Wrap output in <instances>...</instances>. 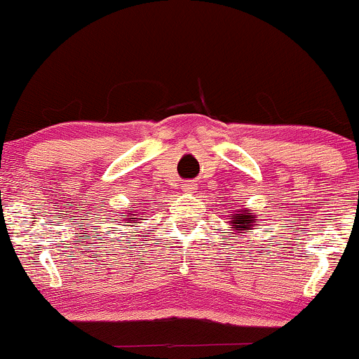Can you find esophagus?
Segmentation results:
<instances>
[{
    "mask_svg": "<svg viewBox=\"0 0 359 359\" xmlns=\"http://www.w3.org/2000/svg\"><path fill=\"white\" fill-rule=\"evenodd\" d=\"M182 189L185 192H192L194 191V184L192 182H185L184 185H182Z\"/></svg>",
    "mask_w": 359,
    "mask_h": 359,
    "instance_id": "esophagus-1",
    "label": "esophagus"
}]
</instances>
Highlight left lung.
Segmentation results:
<instances>
[{
	"label": "left lung",
	"mask_w": 359,
	"mask_h": 359,
	"mask_svg": "<svg viewBox=\"0 0 359 359\" xmlns=\"http://www.w3.org/2000/svg\"><path fill=\"white\" fill-rule=\"evenodd\" d=\"M251 222H255V214L251 212H241L240 216H234L231 224L238 228V231H246L250 228Z\"/></svg>",
	"instance_id": "1"
}]
</instances>
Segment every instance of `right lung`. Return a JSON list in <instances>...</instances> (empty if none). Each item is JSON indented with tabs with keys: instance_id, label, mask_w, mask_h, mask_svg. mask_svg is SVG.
I'll return each instance as SVG.
<instances>
[{
	"instance_id": "obj_1",
	"label": "right lung",
	"mask_w": 359,
	"mask_h": 359,
	"mask_svg": "<svg viewBox=\"0 0 359 359\" xmlns=\"http://www.w3.org/2000/svg\"><path fill=\"white\" fill-rule=\"evenodd\" d=\"M121 214H123V212H121ZM123 219L128 221V222H135V221L140 219V216H138V214H133L131 211H128V212H126V217H123Z\"/></svg>"
}]
</instances>
